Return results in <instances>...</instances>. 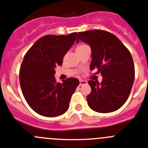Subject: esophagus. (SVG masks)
Returning a JSON list of instances; mask_svg holds the SVG:
<instances>
[{
    "instance_id": "34e87169",
    "label": "esophagus",
    "mask_w": 148,
    "mask_h": 148,
    "mask_svg": "<svg viewBox=\"0 0 148 148\" xmlns=\"http://www.w3.org/2000/svg\"><path fill=\"white\" fill-rule=\"evenodd\" d=\"M88 84V82L85 80H79V85L80 86H82V85H87Z\"/></svg>"
}]
</instances>
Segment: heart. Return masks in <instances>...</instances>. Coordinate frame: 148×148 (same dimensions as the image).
Masks as SVG:
<instances>
[{"label":"heart","instance_id":"obj_1","mask_svg":"<svg viewBox=\"0 0 148 148\" xmlns=\"http://www.w3.org/2000/svg\"><path fill=\"white\" fill-rule=\"evenodd\" d=\"M88 47V46H87V45H79V46L77 47V49H76V50H77V49H82V48H85V47Z\"/></svg>","mask_w":148,"mask_h":148}]
</instances>
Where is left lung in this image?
Instances as JSON below:
<instances>
[{
	"instance_id": "obj_1",
	"label": "left lung",
	"mask_w": 148,
	"mask_h": 148,
	"mask_svg": "<svg viewBox=\"0 0 148 148\" xmlns=\"http://www.w3.org/2000/svg\"><path fill=\"white\" fill-rule=\"evenodd\" d=\"M81 40L90 47V69H98L103 79L101 83L90 80L91 92L87 96L90 107L101 113L116 111L123 105L130 94L135 71L130 52L113 34L100 30L79 32Z\"/></svg>"
}]
</instances>
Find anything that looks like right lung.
<instances>
[{
  "label": "right lung",
  "instance_id": "1",
  "mask_svg": "<svg viewBox=\"0 0 148 148\" xmlns=\"http://www.w3.org/2000/svg\"><path fill=\"white\" fill-rule=\"evenodd\" d=\"M77 33L47 35L37 40L25 55L20 70L23 96L30 108L45 117H57L69 107L71 97L79 82L68 78L55 81V68L74 45Z\"/></svg>",
  "mask_w": 148,
  "mask_h": 148
}]
</instances>
